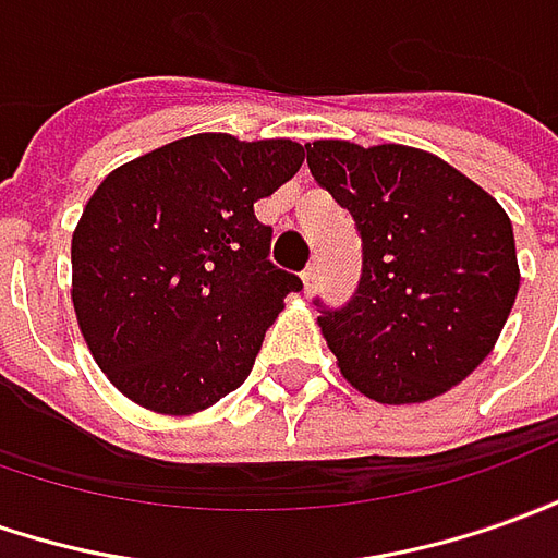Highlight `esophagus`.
<instances>
[{"mask_svg": "<svg viewBox=\"0 0 558 558\" xmlns=\"http://www.w3.org/2000/svg\"><path fill=\"white\" fill-rule=\"evenodd\" d=\"M317 278H320V265L311 263L305 271H302V283H305V293H311L314 290V283H317Z\"/></svg>", "mask_w": 558, "mask_h": 558, "instance_id": "1", "label": "esophagus"}]
</instances>
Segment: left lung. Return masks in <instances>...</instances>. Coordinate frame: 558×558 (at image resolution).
<instances>
[{
  "label": "left lung",
  "instance_id": "8db88e82",
  "mask_svg": "<svg viewBox=\"0 0 558 558\" xmlns=\"http://www.w3.org/2000/svg\"><path fill=\"white\" fill-rule=\"evenodd\" d=\"M305 149L311 177L348 207L363 238L357 293L317 317L329 351L375 403L434 400L492 354L517 302L510 216L424 149L348 140Z\"/></svg>",
  "mask_w": 558,
  "mask_h": 558
}]
</instances>
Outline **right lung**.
Returning <instances> with one entry per match:
<instances>
[{
    "label": "right lung",
    "mask_w": 558,
    "mask_h": 558,
    "mask_svg": "<svg viewBox=\"0 0 558 558\" xmlns=\"http://www.w3.org/2000/svg\"><path fill=\"white\" fill-rule=\"evenodd\" d=\"M305 161L293 140L192 134L116 168L72 231V308L106 378L192 415L244 385L302 280L271 265L253 204Z\"/></svg>",
    "instance_id": "1"
}]
</instances>
